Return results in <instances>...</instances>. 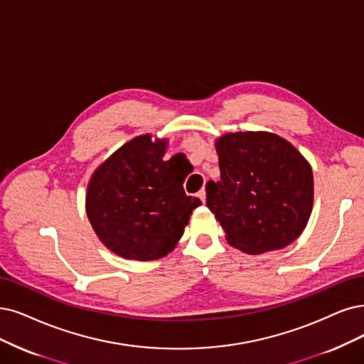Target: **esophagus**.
Segmentation results:
<instances>
[{"instance_id": "34e87169", "label": "esophagus", "mask_w": 364, "mask_h": 364, "mask_svg": "<svg viewBox=\"0 0 364 364\" xmlns=\"http://www.w3.org/2000/svg\"><path fill=\"white\" fill-rule=\"evenodd\" d=\"M198 196H199L200 200H203V203H205V189H200V191L198 192Z\"/></svg>"}]
</instances>
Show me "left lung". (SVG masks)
Here are the masks:
<instances>
[{"mask_svg":"<svg viewBox=\"0 0 364 364\" xmlns=\"http://www.w3.org/2000/svg\"><path fill=\"white\" fill-rule=\"evenodd\" d=\"M216 150L220 181L207 183V207L228 243L250 255L291 245L306 228L314 204L307 160L268 132L228 133Z\"/></svg>","mask_w":364,"mask_h":364,"instance_id":"1","label":"left lung"}]
</instances>
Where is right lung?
<instances>
[{"label": "right lung", "mask_w": 364, "mask_h": 364, "mask_svg": "<svg viewBox=\"0 0 364 364\" xmlns=\"http://www.w3.org/2000/svg\"><path fill=\"white\" fill-rule=\"evenodd\" d=\"M166 141L144 134L124 144L94 172L87 214L102 243L119 257L150 261L165 257L200 205L183 183L191 171L181 154L164 160Z\"/></svg>", "instance_id": "obj_1"}]
</instances>
